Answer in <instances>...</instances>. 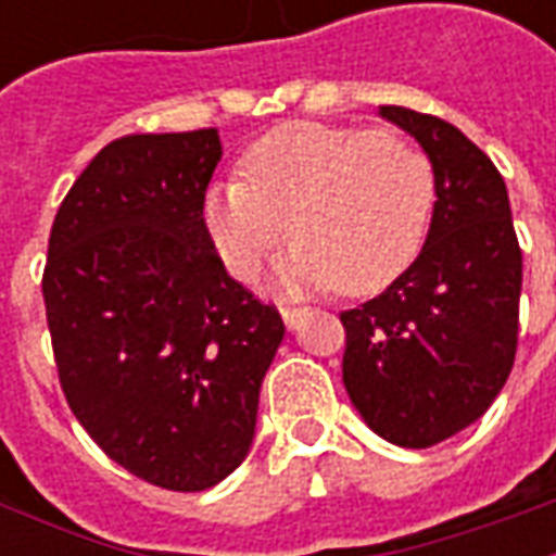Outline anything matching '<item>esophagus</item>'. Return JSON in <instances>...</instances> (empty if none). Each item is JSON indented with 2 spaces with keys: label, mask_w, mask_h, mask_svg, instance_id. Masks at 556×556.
Wrapping results in <instances>:
<instances>
[{
  "label": "esophagus",
  "mask_w": 556,
  "mask_h": 556,
  "mask_svg": "<svg viewBox=\"0 0 556 556\" xmlns=\"http://www.w3.org/2000/svg\"><path fill=\"white\" fill-rule=\"evenodd\" d=\"M279 313H282V321H286V327H298V321H301V315L306 313V309H301V306H279Z\"/></svg>",
  "instance_id": "esophagus-1"
}]
</instances>
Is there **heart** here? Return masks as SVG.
Listing matches in <instances>:
<instances>
[{
  "label": "heart",
  "mask_w": 556,
  "mask_h": 556,
  "mask_svg": "<svg viewBox=\"0 0 556 556\" xmlns=\"http://www.w3.org/2000/svg\"><path fill=\"white\" fill-rule=\"evenodd\" d=\"M431 205L434 166L405 134L282 125L243 151L241 178L207 187L202 223L238 279L291 231L286 286L369 294L410 265Z\"/></svg>",
  "instance_id": "obj_1"
}]
</instances>
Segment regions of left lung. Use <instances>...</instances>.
Listing matches in <instances>:
<instances>
[{"label": "left lung", "mask_w": 556, "mask_h": 556, "mask_svg": "<svg viewBox=\"0 0 556 556\" xmlns=\"http://www.w3.org/2000/svg\"><path fill=\"white\" fill-rule=\"evenodd\" d=\"M434 166V214L414 265L339 313L342 381L384 441L426 450L477 422L513 372L521 247L485 151L438 115L381 106Z\"/></svg>", "instance_id": "1"}]
</instances>
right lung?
Masks as SVG:
<instances>
[{"label":"right lung","mask_w":556,"mask_h":556,"mask_svg":"<svg viewBox=\"0 0 556 556\" xmlns=\"http://www.w3.org/2000/svg\"><path fill=\"white\" fill-rule=\"evenodd\" d=\"M219 157L214 127L103 146L59 205L41 279L67 408L115 465L169 491L211 489L247 458L286 333L207 238Z\"/></svg>","instance_id":"right-lung-1"}]
</instances>
